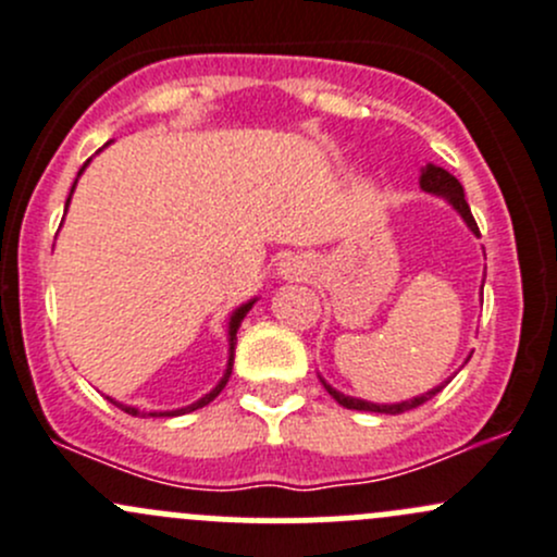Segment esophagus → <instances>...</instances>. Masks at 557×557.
<instances>
[{
    "mask_svg": "<svg viewBox=\"0 0 557 557\" xmlns=\"http://www.w3.org/2000/svg\"><path fill=\"white\" fill-rule=\"evenodd\" d=\"M307 269H305V261H299V258H288V261L283 263V274L285 277H301Z\"/></svg>",
    "mask_w": 557,
    "mask_h": 557,
    "instance_id": "obj_1",
    "label": "esophagus"
}]
</instances>
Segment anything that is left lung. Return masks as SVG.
<instances>
[{
  "instance_id": "8db88e82",
  "label": "left lung",
  "mask_w": 557,
  "mask_h": 557,
  "mask_svg": "<svg viewBox=\"0 0 557 557\" xmlns=\"http://www.w3.org/2000/svg\"><path fill=\"white\" fill-rule=\"evenodd\" d=\"M420 188L429 190V194L445 196V199L450 201L455 210L460 212V218H463V221L469 223L471 232L480 234V228H476L474 215H471L469 205H466V199H463V188H460V183L453 177L450 172L442 170V166L429 164V166H425V170H423V174H420ZM320 383H323L325 391L331 393V398H334V401H339L342 407H347V409H361V412H380V414H401V412H407V409L420 407V404H425V401H429V398H434L436 393L442 391V385H440V387H434V391L423 393V396L409 398V401H401V404H372V401H361V398H352V396H345V393L334 391V387H331V385H325V380H320Z\"/></svg>"
}]
</instances>
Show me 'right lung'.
<instances>
[{"label":"right lung","mask_w":557,"mask_h":557,"mask_svg":"<svg viewBox=\"0 0 557 557\" xmlns=\"http://www.w3.org/2000/svg\"><path fill=\"white\" fill-rule=\"evenodd\" d=\"M86 164H88V161H86ZM81 172H83V170H81ZM66 205H70V199H66ZM250 307H252V301H247V305H243V307H239L237 312L232 314V323H228V342H232V356H228V369H226V374H223L221 383H218L215 387H212V391L207 393L205 398H199V401H196V404H190V407L177 409V412H159V414H164V418H166V414H185V412H194V409L207 407V404H210L212 398H215L218 393L223 391V387H226L228 377H232V367H234V345H237V329H239V323H243V320H245V314L250 312ZM110 401H112V398H110ZM112 404H115L117 409H123V412H128V414H139V409H134V407H123V404H117V401H112Z\"/></svg>","instance_id":"add662e5"}]
</instances>
